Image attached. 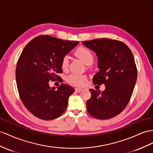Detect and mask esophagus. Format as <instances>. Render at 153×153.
I'll return each mask as SVG.
<instances>
[{
  "instance_id": "esophagus-1",
  "label": "esophagus",
  "mask_w": 153,
  "mask_h": 153,
  "mask_svg": "<svg viewBox=\"0 0 153 153\" xmlns=\"http://www.w3.org/2000/svg\"><path fill=\"white\" fill-rule=\"evenodd\" d=\"M82 88H75V91H76V92H80L81 91H82Z\"/></svg>"
}]
</instances>
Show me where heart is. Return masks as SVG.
<instances>
[{
    "label": "heart",
    "instance_id": "b5f03b06",
    "mask_svg": "<svg viewBox=\"0 0 153 153\" xmlns=\"http://www.w3.org/2000/svg\"><path fill=\"white\" fill-rule=\"evenodd\" d=\"M74 54L79 57L80 59L83 61L85 65H89L93 63L94 60V55L93 52L89 48L85 46H80L77 48ZM69 65V59L67 56H65L62 58L61 60V68L63 70H67ZM87 77L84 75H80V74H72L69 75L66 80L68 83L76 86H81L83 85L85 82L87 81Z\"/></svg>",
    "mask_w": 153,
    "mask_h": 153
}]
</instances>
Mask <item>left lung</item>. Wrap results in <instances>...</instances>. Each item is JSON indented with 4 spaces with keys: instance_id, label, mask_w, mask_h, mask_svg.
<instances>
[{
    "instance_id": "8db88e82",
    "label": "left lung",
    "mask_w": 153,
    "mask_h": 153,
    "mask_svg": "<svg viewBox=\"0 0 153 153\" xmlns=\"http://www.w3.org/2000/svg\"><path fill=\"white\" fill-rule=\"evenodd\" d=\"M98 59L100 69L93 77L94 85L104 84L105 89H90L91 97L87 101L89 114L100 120L118 115L126 107L137 79L134 56L124 42L108 38L83 42Z\"/></svg>"
}]
</instances>
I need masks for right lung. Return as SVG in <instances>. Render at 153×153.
<instances>
[{"label":"right lung","instance_id":"add662e5","mask_svg":"<svg viewBox=\"0 0 153 153\" xmlns=\"http://www.w3.org/2000/svg\"><path fill=\"white\" fill-rule=\"evenodd\" d=\"M79 42L63 41L50 36H39L30 41L17 63L16 82L19 96L33 115L52 120L62 115L67 108L74 88L62 83L51 88L48 82L61 79L62 58Z\"/></svg>","mask_w":153,"mask_h":153}]
</instances>
